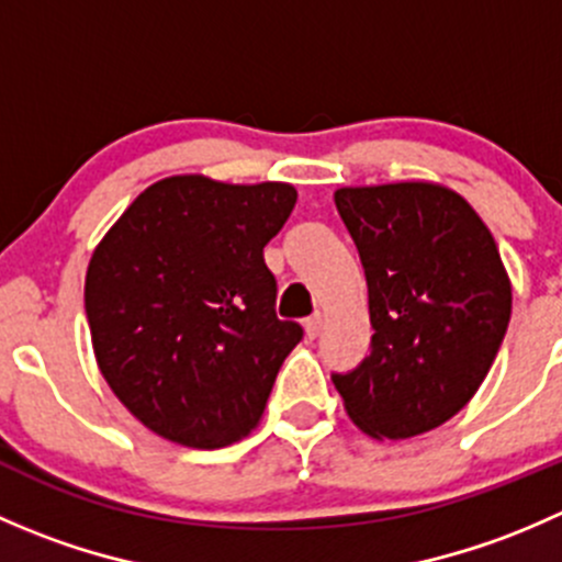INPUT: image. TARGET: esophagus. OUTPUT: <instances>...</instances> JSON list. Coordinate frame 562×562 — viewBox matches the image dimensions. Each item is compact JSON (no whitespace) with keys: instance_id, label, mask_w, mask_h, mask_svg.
Masks as SVG:
<instances>
[{"instance_id":"1","label":"esophagus","mask_w":562,"mask_h":562,"mask_svg":"<svg viewBox=\"0 0 562 562\" xmlns=\"http://www.w3.org/2000/svg\"><path fill=\"white\" fill-rule=\"evenodd\" d=\"M323 328V313H315L313 317H307V323H304V331H307L310 339H315L317 334H321Z\"/></svg>"}]
</instances>
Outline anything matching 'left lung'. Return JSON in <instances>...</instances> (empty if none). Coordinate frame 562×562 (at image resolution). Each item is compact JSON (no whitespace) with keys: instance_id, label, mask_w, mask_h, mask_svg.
<instances>
[{"instance_id":"8db88e82","label":"left lung","mask_w":562,"mask_h":562,"mask_svg":"<svg viewBox=\"0 0 562 562\" xmlns=\"http://www.w3.org/2000/svg\"><path fill=\"white\" fill-rule=\"evenodd\" d=\"M370 291L372 353L331 375L350 422L405 440L457 416L484 383L512 317V280L484 220L435 181L339 187Z\"/></svg>"}]
</instances>
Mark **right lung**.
I'll return each mask as SVG.
<instances>
[{
  "label": "right lung",
  "instance_id": "add662e5",
  "mask_svg": "<svg viewBox=\"0 0 562 562\" xmlns=\"http://www.w3.org/2000/svg\"><path fill=\"white\" fill-rule=\"evenodd\" d=\"M296 206L285 181L181 173L146 187L94 247L83 285L94 359L160 438L223 449L258 427L302 326L274 315L263 247Z\"/></svg>",
  "mask_w": 562,
  "mask_h": 562
}]
</instances>
